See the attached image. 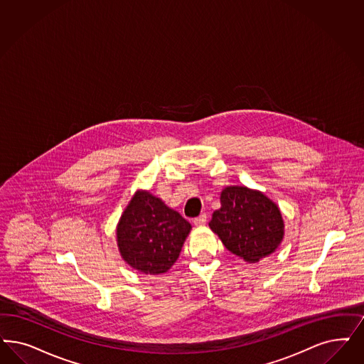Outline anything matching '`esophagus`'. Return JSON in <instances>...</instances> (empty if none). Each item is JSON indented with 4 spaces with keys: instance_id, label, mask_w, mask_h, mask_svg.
Here are the masks:
<instances>
[{
    "instance_id": "34e87169",
    "label": "esophagus",
    "mask_w": 364,
    "mask_h": 364,
    "mask_svg": "<svg viewBox=\"0 0 364 364\" xmlns=\"http://www.w3.org/2000/svg\"><path fill=\"white\" fill-rule=\"evenodd\" d=\"M193 223H195V226H204L207 223V215L201 213L200 216L193 219Z\"/></svg>"
}]
</instances>
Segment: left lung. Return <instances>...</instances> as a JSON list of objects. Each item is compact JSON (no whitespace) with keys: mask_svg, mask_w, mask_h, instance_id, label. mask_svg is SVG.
<instances>
[{"mask_svg":"<svg viewBox=\"0 0 364 364\" xmlns=\"http://www.w3.org/2000/svg\"><path fill=\"white\" fill-rule=\"evenodd\" d=\"M220 204L210 227L227 250L250 264L276 251L284 238V220L274 201L259 191L227 187Z\"/></svg>","mask_w":364,"mask_h":364,"instance_id":"obj_1","label":"left lung"}]
</instances>
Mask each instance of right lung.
Returning a JSON list of instances; mask_svg holds the SVG:
<instances>
[{
	"instance_id": "right-lung-1",
	"label": "right lung",
	"mask_w": 364,
	"mask_h": 364,
	"mask_svg": "<svg viewBox=\"0 0 364 364\" xmlns=\"http://www.w3.org/2000/svg\"><path fill=\"white\" fill-rule=\"evenodd\" d=\"M191 225L148 191H137L117 226L124 261L144 274L168 272L180 255Z\"/></svg>"
}]
</instances>
